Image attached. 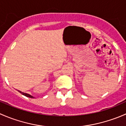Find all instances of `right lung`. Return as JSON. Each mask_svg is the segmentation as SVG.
I'll list each match as a JSON object with an SVG mask.
<instances>
[{
    "label": "right lung",
    "mask_w": 126,
    "mask_h": 126,
    "mask_svg": "<svg viewBox=\"0 0 126 126\" xmlns=\"http://www.w3.org/2000/svg\"><path fill=\"white\" fill-rule=\"evenodd\" d=\"M17 91H18L19 92V93H21L22 94H23L24 96H26V97H30V98H34V97H33L32 96H31V95H30V94H27V93H23V92H22V91H19V90H17Z\"/></svg>",
    "instance_id": "right-lung-1"
}]
</instances>
